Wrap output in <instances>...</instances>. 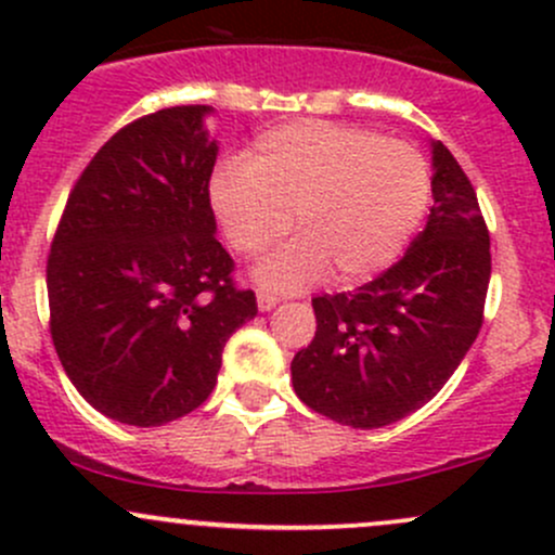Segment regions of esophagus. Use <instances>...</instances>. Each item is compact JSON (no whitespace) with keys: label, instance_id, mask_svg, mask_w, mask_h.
<instances>
[{"label":"esophagus","instance_id":"34e87169","mask_svg":"<svg viewBox=\"0 0 555 555\" xmlns=\"http://www.w3.org/2000/svg\"><path fill=\"white\" fill-rule=\"evenodd\" d=\"M276 306H279V297L276 295H271V292H263V289L258 292V308L263 310V313H266V310H273Z\"/></svg>","mask_w":555,"mask_h":555}]
</instances>
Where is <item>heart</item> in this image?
I'll return each mask as SVG.
<instances>
[{
    "label": "heart",
    "instance_id": "b5f03b06",
    "mask_svg": "<svg viewBox=\"0 0 555 555\" xmlns=\"http://www.w3.org/2000/svg\"><path fill=\"white\" fill-rule=\"evenodd\" d=\"M429 199V163L416 147L310 118L258 133L245 163H223L210 181L240 255L266 253L295 223L300 236L258 268L271 289H302L328 271L339 284L374 276L398 260Z\"/></svg>",
    "mask_w": 555,
    "mask_h": 555
}]
</instances>
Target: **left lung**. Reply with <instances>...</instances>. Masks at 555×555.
<instances>
[{
    "label": "left lung",
    "instance_id": "left-lung-1",
    "mask_svg": "<svg viewBox=\"0 0 555 555\" xmlns=\"http://www.w3.org/2000/svg\"><path fill=\"white\" fill-rule=\"evenodd\" d=\"M431 166L426 229L374 282L313 297L315 337L292 361L297 398L352 429H379L429 403L482 328L490 231L442 142L431 144Z\"/></svg>",
    "mask_w": 555,
    "mask_h": 555
}]
</instances>
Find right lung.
<instances>
[{
	"label": "right lung",
	"instance_id": "add662e5",
	"mask_svg": "<svg viewBox=\"0 0 555 555\" xmlns=\"http://www.w3.org/2000/svg\"><path fill=\"white\" fill-rule=\"evenodd\" d=\"M208 105L131 120L73 184L47 258L50 332L73 387L120 424L160 426L208 400L253 289L216 240Z\"/></svg>",
	"mask_w": 555,
	"mask_h": 555
}]
</instances>
